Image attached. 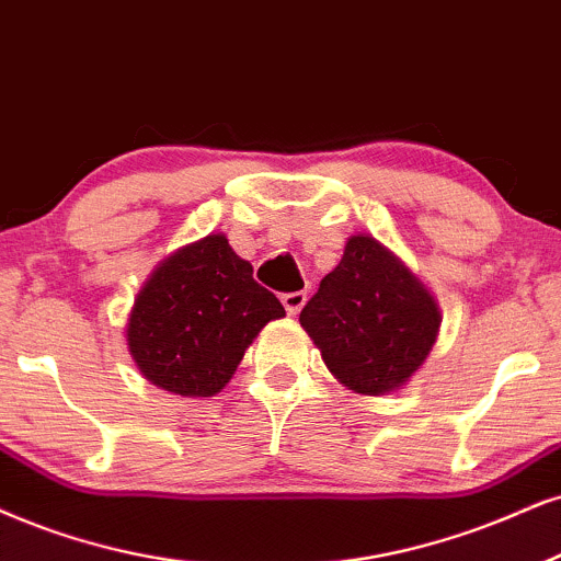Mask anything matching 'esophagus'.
Segmentation results:
<instances>
[{
    "mask_svg": "<svg viewBox=\"0 0 561 561\" xmlns=\"http://www.w3.org/2000/svg\"><path fill=\"white\" fill-rule=\"evenodd\" d=\"M283 307H286V312L296 317L304 309V304H307V291H294V294H283L280 296Z\"/></svg>",
    "mask_w": 561,
    "mask_h": 561,
    "instance_id": "1",
    "label": "esophagus"
}]
</instances>
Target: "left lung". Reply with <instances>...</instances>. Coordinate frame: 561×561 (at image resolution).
Segmentation results:
<instances>
[{"mask_svg": "<svg viewBox=\"0 0 561 561\" xmlns=\"http://www.w3.org/2000/svg\"><path fill=\"white\" fill-rule=\"evenodd\" d=\"M299 322L337 382L358 396H390L432 354L442 312L396 252L354 233Z\"/></svg>", "mask_w": 561, "mask_h": 561, "instance_id": "left-lung-1", "label": "left lung"}]
</instances>
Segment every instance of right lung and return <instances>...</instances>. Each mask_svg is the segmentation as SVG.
Returning a JSON list of instances; mask_svg holds the SVG:
<instances>
[{
	"label": "right lung",
	"instance_id": "add662e5",
	"mask_svg": "<svg viewBox=\"0 0 561 561\" xmlns=\"http://www.w3.org/2000/svg\"><path fill=\"white\" fill-rule=\"evenodd\" d=\"M283 304L252 278L226 233L179 247L145 280L127 320L140 375L182 398H213Z\"/></svg>",
	"mask_w": 561,
	"mask_h": 561
}]
</instances>
